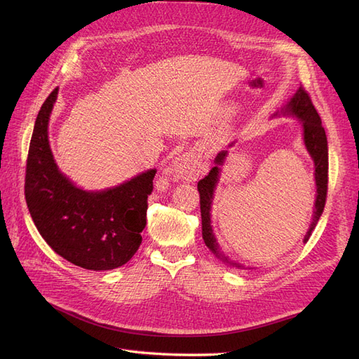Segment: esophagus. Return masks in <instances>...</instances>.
<instances>
[{"label": "esophagus", "mask_w": 359, "mask_h": 359, "mask_svg": "<svg viewBox=\"0 0 359 359\" xmlns=\"http://www.w3.org/2000/svg\"><path fill=\"white\" fill-rule=\"evenodd\" d=\"M205 172L202 154L199 149H191L180 154L170 165V173L173 177L186 181H196L199 175Z\"/></svg>", "instance_id": "obj_1"}]
</instances>
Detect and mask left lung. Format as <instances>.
I'll use <instances>...</instances> for the list:
<instances>
[{"instance_id": "8db88e82", "label": "left lung", "mask_w": 359, "mask_h": 359, "mask_svg": "<svg viewBox=\"0 0 359 359\" xmlns=\"http://www.w3.org/2000/svg\"><path fill=\"white\" fill-rule=\"evenodd\" d=\"M283 114H290L297 116L302 123V136L304 144L310 153L314 161V180H316V201H314V211H313V220L309 227V231L304 236V243L309 241L311 232L316 227L320 215L325 208V202H327V191H328V140L325 135V128L322 127L320 116L318 111L314 109L309 93L299 86L295 95L292 97L290 102L283 107ZM227 156V151H222L219 156L215 157V166L210 170L208 175L198 182V190L201 194V215H202V238L211 252L222 259L223 262L229 264L235 268L245 269L244 265L236 264L233 260L227 257L222 250L219 243H217L212 226H211V203L214 198V190L220 177V166L224 163ZM255 269V268H247Z\"/></svg>"}]
</instances>
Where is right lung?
<instances>
[{
    "label": "right lung",
    "mask_w": 359,
    "mask_h": 359,
    "mask_svg": "<svg viewBox=\"0 0 359 359\" xmlns=\"http://www.w3.org/2000/svg\"><path fill=\"white\" fill-rule=\"evenodd\" d=\"M58 95L41 104L31 136L25 201L37 231L49 247L76 266L107 271L127 264L142 243L148 196L156 169L116 187L86 191L60 172L53 160L48 124Z\"/></svg>",
    "instance_id": "right-lung-1"
}]
</instances>
